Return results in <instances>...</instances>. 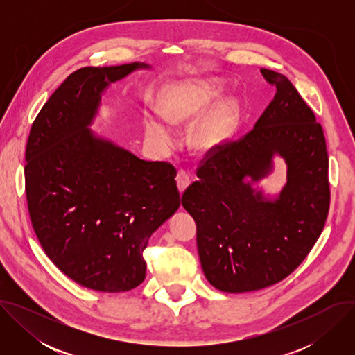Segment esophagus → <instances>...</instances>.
Listing matches in <instances>:
<instances>
[{
  "label": "esophagus",
  "instance_id": "esophagus-1",
  "mask_svg": "<svg viewBox=\"0 0 355 355\" xmlns=\"http://www.w3.org/2000/svg\"><path fill=\"white\" fill-rule=\"evenodd\" d=\"M175 180H177V185H178V189H180L181 193H182V192L188 188V185L191 184V175H189V173L185 171V170H180Z\"/></svg>",
  "mask_w": 355,
  "mask_h": 355
}]
</instances>
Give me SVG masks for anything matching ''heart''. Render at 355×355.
Wrapping results in <instances>:
<instances>
[{"label":"heart","mask_w":355,"mask_h":355,"mask_svg":"<svg viewBox=\"0 0 355 355\" xmlns=\"http://www.w3.org/2000/svg\"><path fill=\"white\" fill-rule=\"evenodd\" d=\"M219 94V85L212 83L182 84L174 87L164 98L163 112L155 114L146 121L148 139L162 148H168L174 143L173 123L193 119L204 111ZM234 119V104L232 101L214 107L193 126L192 140L200 148H209L219 144L230 130Z\"/></svg>","instance_id":"b5f03b06"}]
</instances>
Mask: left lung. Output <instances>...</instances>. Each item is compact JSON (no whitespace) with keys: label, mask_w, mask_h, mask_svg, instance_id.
<instances>
[{"label":"left lung","mask_w":355,"mask_h":355,"mask_svg":"<svg viewBox=\"0 0 355 355\" xmlns=\"http://www.w3.org/2000/svg\"><path fill=\"white\" fill-rule=\"evenodd\" d=\"M261 74L277 88L274 99L248 133L207 151L198 181L182 193L196 223L202 270L211 285L230 293L292 274L318 241L330 207L322 125L285 76ZM275 154L288 166L287 184L268 201L250 184L269 173Z\"/></svg>","instance_id":"8db88e82"}]
</instances>
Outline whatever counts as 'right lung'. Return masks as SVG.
I'll return each mask as SVG.
<instances>
[{
  "label": "right lung",
  "instance_id": "1",
  "mask_svg": "<svg viewBox=\"0 0 355 355\" xmlns=\"http://www.w3.org/2000/svg\"><path fill=\"white\" fill-rule=\"evenodd\" d=\"M144 63L83 67L37 114L25 151V191L46 256L77 284L125 292L146 277L150 236L180 207L177 170L144 162L88 128L101 94Z\"/></svg>",
  "mask_w": 355,
  "mask_h": 355
}]
</instances>
